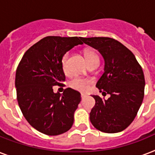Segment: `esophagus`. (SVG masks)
<instances>
[{"label": "esophagus", "instance_id": "esophagus-1", "mask_svg": "<svg viewBox=\"0 0 155 155\" xmlns=\"http://www.w3.org/2000/svg\"><path fill=\"white\" fill-rule=\"evenodd\" d=\"M85 97H86V95L84 94V93H81V98L84 99V98H85Z\"/></svg>", "mask_w": 155, "mask_h": 155}]
</instances>
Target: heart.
Instances as JSON below:
<instances>
[{"instance_id": "1", "label": "heart", "mask_w": 155, "mask_h": 155, "mask_svg": "<svg viewBox=\"0 0 155 155\" xmlns=\"http://www.w3.org/2000/svg\"><path fill=\"white\" fill-rule=\"evenodd\" d=\"M84 56L86 58V61L88 65L92 64V63H99V56L94 51L90 49H87L84 51ZM68 57H69V53L67 52L63 54L62 60H61V65H62V69H63V72L65 74H68L69 70H68ZM92 83V80L89 78H80V77H75L73 78L72 80H71L69 83L70 87L73 89L76 90V91H80V92H86L89 85Z\"/></svg>"}]
</instances>
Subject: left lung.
I'll return each mask as SVG.
<instances>
[{
  "label": "left lung",
  "mask_w": 155,
  "mask_h": 155,
  "mask_svg": "<svg viewBox=\"0 0 155 155\" xmlns=\"http://www.w3.org/2000/svg\"><path fill=\"white\" fill-rule=\"evenodd\" d=\"M85 44L98 50L104 59V71L97 83L102 95H93L95 106L90 120L96 129L114 134L125 130L134 120L144 97L143 71L134 54L114 38H82Z\"/></svg>",
  "instance_id": "left-lung-1"
}]
</instances>
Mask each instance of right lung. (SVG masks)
Listing matches in <instances>:
<instances>
[{"mask_svg": "<svg viewBox=\"0 0 155 155\" xmlns=\"http://www.w3.org/2000/svg\"><path fill=\"white\" fill-rule=\"evenodd\" d=\"M81 40V37L44 38L25 51L18 66L15 86L18 105L29 124L44 134H62L73 125L80 93L71 87L63 94L54 93L53 86H64L61 60L66 52L83 44Z\"/></svg>", "mask_w": 155, "mask_h": 155, "instance_id": "right-lung-1", "label": "right lung"}]
</instances>
